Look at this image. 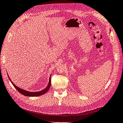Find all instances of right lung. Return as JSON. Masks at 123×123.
I'll list each match as a JSON object with an SVG mask.
<instances>
[{"label": "right lung", "instance_id": "add662e5", "mask_svg": "<svg viewBox=\"0 0 123 123\" xmlns=\"http://www.w3.org/2000/svg\"><path fill=\"white\" fill-rule=\"evenodd\" d=\"M9 79L10 80L11 82L12 83V84H13V85L14 86V87L17 89V91H18V92H20L21 94H23V95H25L26 96H31V97H35V96H40L42 95L43 94H44L45 93H46V92L48 91L49 89L51 87V77H49V83L48 84V85L47 86V87H46L45 89H44L43 90H42L41 91H40L39 92H29L28 91H26L25 90H23L22 89L19 88V87H18V86H16L15 84H13V83L12 82V81L11 80V79H10L9 77L8 76Z\"/></svg>", "mask_w": 123, "mask_h": 123}]
</instances>
